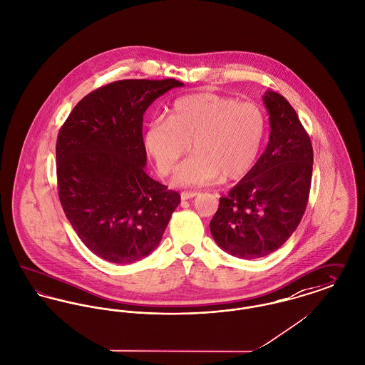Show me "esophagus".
Wrapping results in <instances>:
<instances>
[{"mask_svg": "<svg viewBox=\"0 0 365 365\" xmlns=\"http://www.w3.org/2000/svg\"><path fill=\"white\" fill-rule=\"evenodd\" d=\"M197 195V192H195V191H184V192H181V199L182 200H188V199H192Z\"/></svg>", "mask_w": 365, "mask_h": 365, "instance_id": "esophagus-1", "label": "esophagus"}]
</instances>
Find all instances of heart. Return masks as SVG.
<instances>
[{
	"mask_svg": "<svg viewBox=\"0 0 365 365\" xmlns=\"http://www.w3.org/2000/svg\"><path fill=\"white\" fill-rule=\"evenodd\" d=\"M267 135L264 110L252 102L215 93L178 98L168 119L146 124L143 143L156 169L166 175L180 159L195 153L175 173L173 181L196 187L222 180L232 181L253 169Z\"/></svg>",
	"mask_w": 365,
	"mask_h": 365,
	"instance_id": "b5f03b06",
	"label": "heart"
}]
</instances>
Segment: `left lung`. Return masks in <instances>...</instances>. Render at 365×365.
<instances>
[{
  "instance_id": "obj_1",
  "label": "left lung",
  "mask_w": 365,
  "mask_h": 365,
  "mask_svg": "<svg viewBox=\"0 0 365 365\" xmlns=\"http://www.w3.org/2000/svg\"><path fill=\"white\" fill-rule=\"evenodd\" d=\"M263 102L269 115L267 148L253 169L220 197L210 232L240 259L264 257L289 240L304 215L313 173V146L291 103L274 91Z\"/></svg>"
}]
</instances>
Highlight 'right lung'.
Segmentation results:
<instances>
[{"label": "right lung", "mask_w": 365, "mask_h": 365, "mask_svg": "<svg viewBox=\"0 0 365 365\" xmlns=\"http://www.w3.org/2000/svg\"><path fill=\"white\" fill-rule=\"evenodd\" d=\"M184 83L119 80L83 98L56 140L58 195L76 234L98 257L130 264L162 241L181 196L145 171L143 120Z\"/></svg>", "instance_id": "1"}]
</instances>
